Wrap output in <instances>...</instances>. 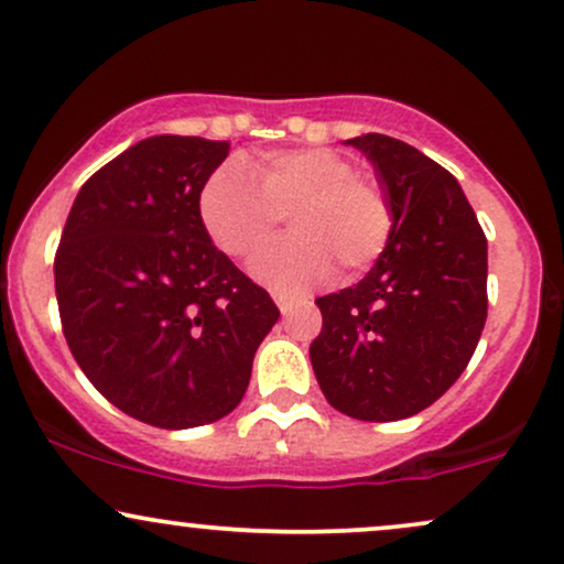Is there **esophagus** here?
<instances>
[{"mask_svg":"<svg viewBox=\"0 0 564 564\" xmlns=\"http://www.w3.org/2000/svg\"><path fill=\"white\" fill-rule=\"evenodd\" d=\"M273 300H275V304H278V310H281V312H283V315H289V312L296 307V300H294V296H289V294H275V296H273Z\"/></svg>","mask_w":564,"mask_h":564,"instance_id":"34e87169","label":"esophagus"}]
</instances>
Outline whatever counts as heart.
<instances>
[{"instance_id": "obj_1", "label": "heart", "mask_w": 564, "mask_h": 564, "mask_svg": "<svg viewBox=\"0 0 564 564\" xmlns=\"http://www.w3.org/2000/svg\"><path fill=\"white\" fill-rule=\"evenodd\" d=\"M199 223L209 241L249 262L286 217L291 236L260 254L252 273L278 294H302L334 275L370 270L397 228L391 196L336 149H281L257 162V178L228 160L202 186Z\"/></svg>"}]
</instances>
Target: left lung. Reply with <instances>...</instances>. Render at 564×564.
<instances>
[{"instance_id":"obj_1","label":"left lung","mask_w":564,"mask_h":564,"mask_svg":"<svg viewBox=\"0 0 564 564\" xmlns=\"http://www.w3.org/2000/svg\"><path fill=\"white\" fill-rule=\"evenodd\" d=\"M376 165L397 228L357 286L315 300L323 330L310 359L344 415H417L463 376L486 325L488 247L454 175L383 133L349 139Z\"/></svg>"}]
</instances>
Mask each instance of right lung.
<instances>
[{
  "mask_svg": "<svg viewBox=\"0 0 564 564\" xmlns=\"http://www.w3.org/2000/svg\"><path fill=\"white\" fill-rule=\"evenodd\" d=\"M230 141L152 135L107 162L73 202L54 291L73 357L141 423L194 429L241 402L281 310L209 241L205 181Z\"/></svg>",
  "mask_w": 564,
  "mask_h": 564,
  "instance_id": "add662e5",
  "label": "right lung"
}]
</instances>
